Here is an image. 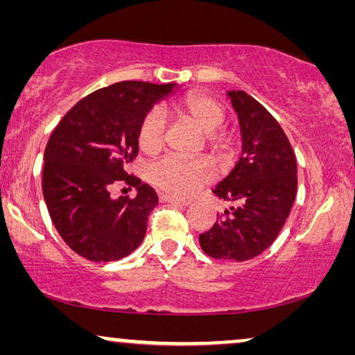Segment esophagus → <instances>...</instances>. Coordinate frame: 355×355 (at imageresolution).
<instances>
[{"mask_svg": "<svg viewBox=\"0 0 355 355\" xmlns=\"http://www.w3.org/2000/svg\"><path fill=\"white\" fill-rule=\"evenodd\" d=\"M159 202L171 203V205H176V207H187L189 205V202H186V200H179V198H176V197L164 196V193H162V196H159Z\"/></svg>", "mask_w": 355, "mask_h": 355, "instance_id": "obj_1", "label": "esophagus"}]
</instances>
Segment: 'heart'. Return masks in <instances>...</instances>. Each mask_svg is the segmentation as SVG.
I'll use <instances>...</instances> for the list:
<instances>
[{
  "label": "heart",
  "instance_id": "heart-1",
  "mask_svg": "<svg viewBox=\"0 0 355 355\" xmlns=\"http://www.w3.org/2000/svg\"><path fill=\"white\" fill-rule=\"evenodd\" d=\"M178 114L191 119L203 134H207V147L213 153H223L230 147V139L218 132L226 121V110L220 101L205 94L184 95L173 103ZM166 123L162 111L152 110L144 116L137 128V145L145 155H155L163 148ZM213 171L203 159H186L166 157L150 168V181L159 191L176 198H189L198 189L210 182Z\"/></svg>",
  "mask_w": 355,
  "mask_h": 355
}]
</instances>
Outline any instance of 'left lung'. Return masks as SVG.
<instances>
[{"mask_svg": "<svg viewBox=\"0 0 355 355\" xmlns=\"http://www.w3.org/2000/svg\"><path fill=\"white\" fill-rule=\"evenodd\" d=\"M241 124L242 155L213 193L230 202L198 236L211 259L245 261L273 244L297 193V163L284 130L263 105L242 90L227 92Z\"/></svg>", "mask_w": 355, "mask_h": 355, "instance_id": "left-lung-1", "label": "left lung"}]
</instances>
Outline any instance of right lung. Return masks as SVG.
I'll use <instances>...</instances> for the list:
<instances>
[{
  "label": "right lung",
  "instance_id": "1",
  "mask_svg": "<svg viewBox=\"0 0 355 355\" xmlns=\"http://www.w3.org/2000/svg\"><path fill=\"white\" fill-rule=\"evenodd\" d=\"M174 84L124 80L94 92L72 106L48 140L42 189L62 241L90 261H113L144 241L158 196L130 176L137 157V128ZM118 185L135 187L134 199H113Z\"/></svg>",
  "mask_w": 355,
  "mask_h": 355
}]
</instances>
